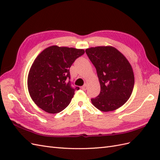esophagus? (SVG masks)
I'll use <instances>...</instances> for the list:
<instances>
[{"label":"esophagus","instance_id":"obj_1","mask_svg":"<svg viewBox=\"0 0 160 160\" xmlns=\"http://www.w3.org/2000/svg\"><path fill=\"white\" fill-rule=\"evenodd\" d=\"M87 87H88V84H87V83H85V84H84V85L82 87V89L84 90V91H85V90H87Z\"/></svg>","mask_w":160,"mask_h":160}]
</instances>
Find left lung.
<instances>
[{
	"label": "left lung",
	"mask_w": 160,
	"mask_h": 160,
	"mask_svg": "<svg viewBox=\"0 0 160 160\" xmlns=\"http://www.w3.org/2000/svg\"><path fill=\"white\" fill-rule=\"evenodd\" d=\"M85 52L96 67L100 84V93L91 102L103 112L118 109L127 102L133 89L135 78L130 62L112 46L90 47Z\"/></svg>",
	"instance_id": "1"
}]
</instances>
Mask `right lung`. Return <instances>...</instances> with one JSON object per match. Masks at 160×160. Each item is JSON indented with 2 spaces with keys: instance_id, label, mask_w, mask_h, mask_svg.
Wrapping results in <instances>:
<instances>
[{
  "instance_id": "right-lung-1",
  "label": "right lung",
  "mask_w": 160,
  "mask_h": 160,
  "mask_svg": "<svg viewBox=\"0 0 160 160\" xmlns=\"http://www.w3.org/2000/svg\"><path fill=\"white\" fill-rule=\"evenodd\" d=\"M84 50L52 45L40 52L33 61L28 77L29 93L34 103L49 113L64 110L75 94L68 80L69 68Z\"/></svg>"
}]
</instances>
